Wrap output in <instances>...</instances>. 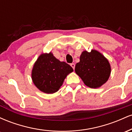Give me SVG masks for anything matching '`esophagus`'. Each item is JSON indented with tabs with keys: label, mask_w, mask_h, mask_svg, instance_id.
Masks as SVG:
<instances>
[{
	"label": "esophagus",
	"mask_w": 132,
	"mask_h": 132,
	"mask_svg": "<svg viewBox=\"0 0 132 132\" xmlns=\"http://www.w3.org/2000/svg\"><path fill=\"white\" fill-rule=\"evenodd\" d=\"M70 65H71V67L72 68V69H73L74 70H75V63H71Z\"/></svg>",
	"instance_id": "34e87169"
}]
</instances>
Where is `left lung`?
Listing matches in <instances>:
<instances>
[{"mask_svg": "<svg viewBox=\"0 0 132 132\" xmlns=\"http://www.w3.org/2000/svg\"><path fill=\"white\" fill-rule=\"evenodd\" d=\"M108 60L96 50L84 51L80 61L76 64L75 72L84 84L90 88H98L105 83L110 75Z\"/></svg>", "mask_w": 132, "mask_h": 132, "instance_id": "left-lung-1", "label": "left lung"}]
</instances>
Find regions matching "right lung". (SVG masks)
Returning <instances> with one entry per match:
<instances>
[{
    "label": "right lung",
    "mask_w": 132,
    "mask_h": 132,
    "mask_svg": "<svg viewBox=\"0 0 132 132\" xmlns=\"http://www.w3.org/2000/svg\"><path fill=\"white\" fill-rule=\"evenodd\" d=\"M73 69L65 62H61L51 53L42 54L35 62L31 77L35 85L46 94L57 92L67 75Z\"/></svg>",
    "instance_id": "add662e5"
}]
</instances>
